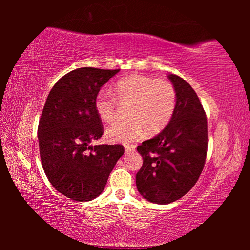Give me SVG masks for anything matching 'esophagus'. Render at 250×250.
I'll return each mask as SVG.
<instances>
[{
  "label": "esophagus",
  "mask_w": 250,
  "mask_h": 250,
  "mask_svg": "<svg viewBox=\"0 0 250 250\" xmlns=\"http://www.w3.org/2000/svg\"><path fill=\"white\" fill-rule=\"evenodd\" d=\"M134 149H135V147L132 146V145H125V151L126 153L133 151Z\"/></svg>",
  "instance_id": "obj_1"
}]
</instances>
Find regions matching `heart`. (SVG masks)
Returning a JSON list of instances; mask_svg holds the SVG:
<instances>
[{"label":"heart","instance_id":"heart-1","mask_svg":"<svg viewBox=\"0 0 250 250\" xmlns=\"http://www.w3.org/2000/svg\"><path fill=\"white\" fill-rule=\"evenodd\" d=\"M129 103L126 116L106 130V139L111 143L131 144L144 135L157 134L169 124L176 109L177 94L173 84L141 74L119 79L113 94L104 90L95 95L94 109L104 122L115 119L118 103Z\"/></svg>","mask_w":250,"mask_h":250}]
</instances>
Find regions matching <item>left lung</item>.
Masks as SVG:
<instances>
[{
	"instance_id": "left-lung-1",
	"label": "left lung",
	"mask_w": 250,
	"mask_h": 250,
	"mask_svg": "<svg viewBox=\"0 0 250 250\" xmlns=\"http://www.w3.org/2000/svg\"><path fill=\"white\" fill-rule=\"evenodd\" d=\"M167 77L177 94L173 118L161 133L137 147L143 157L137 190L157 204L172 203L189 192L203 171L208 144L207 119L198 95L182 77Z\"/></svg>"
}]
</instances>
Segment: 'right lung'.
I'll return each instance as SVG.
<instances>
[{
	"instance_id": "add662e5",
	"label": "right lung",
	"mask_w": 250,
	"mask_h": 250,
	"mask_svg": "<svg viewBox=\"0 0 250 250\" xmlns=\"http://www.w3.org/2000/svg\"><path fill=\"white\" fill-rule=\"evenodd\" d=\"M119 71L77 68L61 77L47 97L37 129L42 166L54 188L71 200L98 198L125 153L118 144L90 145L103 134L95 95Z\"/></svg>"
}]
</instances>
